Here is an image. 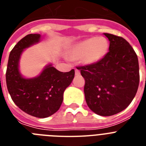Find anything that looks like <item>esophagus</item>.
<instances>
[{
  "instance_id": "1",
  "label": "esophagus",
  "mask_w": 146,
  "mask_h": 146,
  "mask_svg": "<svg viewBox=\"0 0 146 146\" xmlns=\"http://www.w3.org/2000/svg\"><path fill=\"white\" fill-rule=\"evenodd\" d=\"M80 72L78 69H75V75H80Z\"/></svg>"
}]
</instances>
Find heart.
<instances>
[{"instance_id": "obj_1", "label": "heart", "mask_w": 146, "mask_h": 146, "mask_svg": "<svg viewBox=\"0 0 146 146\" xmlns=\"http://www.w3.org/2000/svg\"><path fill=\"white\" fill-rule=\"evenodd\" d=\"M110 43L104 36L91 37L74 44L69 51V57L73 60H80L83 64L95 65L108 55Z\"/></svg>"}]
</instances>
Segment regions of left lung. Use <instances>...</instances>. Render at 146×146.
I'll list each match as a JSON object with an SVG mask.
<instances>
[{
  "mask_svg": "<svg viewBox=\"0 0 146 146\" xmlns=\"http://www.w3.org/2000/svg\"><path fill=\"white\" fill-rule=\"evenodd\" d=\"M110 42L109 52L102 60L80 67L84 77L88 106L102 116L117 114L129 105L140 81L138 59L126 39L104 33Z\"/></svg>",
  "mask_w": 146,
  "mask_h": 146,
  "instance_id": "obj_1",
  "label": "left lung"
}]
</instances>
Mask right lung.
Instances as JSON below:
<instances>
[{
  "label": "right lung",
  "instance_id": "obj_1",
  "mask_svg": "<svg viewBox=\"0 0 146 146\" xmlns=\"http://www.w3.org/2000/svg\"><path fill=\"white\" fill-rule=\"evenodd\" d=\"M41 38L38 33L28 34L15 45L9 54L6 80L8 91L17 106L32 116L44 118L59 110L64 91L74 79V70L59 72L49 64L36 77L23 76L20 71L22 54L26 48L38 44Z\"/></svg>",
  "mask_w": 146,
  "mask_h": 146
}]
</instances>
